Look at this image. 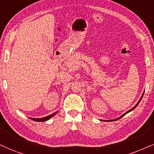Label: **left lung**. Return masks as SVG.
Segmentation results:
<instances>
[{"mask_svg": "<svg viewBox=\"0 0 154 154\" xmlns=\"http://www.w3.org/2000/svg\"><path fill=\"white\" fill-rule=\"evenodd\" d=\"M144 92H143V94H142V95H141V96L140 99H139V101H138V102H137V103L136 104V105H135V106H134V107H133V108H132V109H131V110H128V112H125V113H124L123 115H122V116H120V117H119V118H116V119H114V120H103V121H106V122H110V121H116V120H119V119H120V118H122V117H123L124 116H125V115H126V114H128V112H131V111H132V110H134V108H136V107H137V106L139 105V103H140V101H141V98H142V97H143V96H144Z\"/></svg>", "mask_w": 154, "mask_h": 154, "instance_id": "8db88e82", "label": "left lung"}]
</instances>
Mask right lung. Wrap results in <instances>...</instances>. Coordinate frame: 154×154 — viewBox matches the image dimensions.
<instances>
[{
	"mask_svg": "<svg viewBox=\"0 0 154 154\" xmlns=\"http://www.w3.org/2000/svg\"><path fill=\"white\" fill-rule=\"evenodd\" d=\"M57 112H53V113L49 115V116H46V117H44V118H29L30 119H32V120H34V121H36V122H44V121H46V120H49V119H51L52 117H53L57 113Z\"/></svg>",
	"mask_w": 154,
	"mask_h": 154,
	"instance_id": "add662e5",
	"label": "right lung"
}]
</instances>
